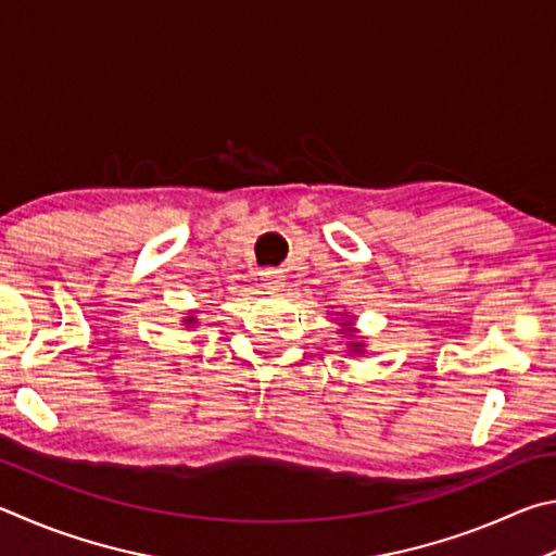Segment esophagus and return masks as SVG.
Here are the masks:
<instances>
[{"mask_svg": "<svg viewBox=\"0 0 556 556\" xmlns=\"http://www.w3.org/2000/svg\"><path fill=\"white\" fill-rule=\"evenodd\" d=\"M261 288L263 290H268V293H276V290H280L286 286V276H283V270L280 268H266V270H261Z\"/></svg>", "mask_w": 556, "mask_h": 556, "instance_id": "esophagus-1", "label": "esophagus"}]
</instances>
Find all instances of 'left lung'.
<instances>
[{"label": "left lung", "instance_id": "obj_1", "mask_svg": "<svg viewBox=\"0 0 556 556\" xmlns=\"http://www.w3.org/2000/svg\"><path fill=\"white\" fill-rule=\"evenodd\" d=\"M346 327H352V325H346ZM362 349H364V344H358V342H352V352H362Z\"/></svg>", "mask_w": 556, "mask_h": 556}]
</instances>
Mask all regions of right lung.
Segmentation results:
<instances>
[{
	"instance_id": "1",
	"label": "right lung",
	"mask_w": 556,
	"mask_h": 556,
	"mask_svg": "<svg viewBox=\"0 0 556 556\" xmlns=\"http://www.w3.org/2000/svg\"><path fill=\"white\" fill-rule=\"evenodd\" d=\"M194 323V317H188V319H185V325H192Z\"/></svg>"
}]
</instances>
